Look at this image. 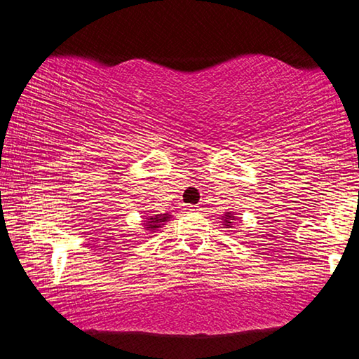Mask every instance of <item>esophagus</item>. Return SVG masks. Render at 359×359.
<instances>
[{
  "label": "esophagus",
  "mask_w": 359,
  "mask_h": 359,
  "mask_svg": "<svg viewBox=\"0 0 359 359\" xmlns=\"http://www.w3.org/2000/svg\"><path fill=\"white\" fill-rule=\"evenodd\" d=\"M185 210H189L190 211V213H194V211H195V213H198V211H201V208H200V206H187V208Z\"/></svg>",
  "instance_id": "esophagus-1"
}]
</instances>
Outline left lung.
<instances>
[{
  "label": "left lung",
  "instance_id": "left-lung-1",
  "mask_svg": "<svg viewBox=\"0 0 359 359\" xmlns=\"http://www.w3.org/2000/svg\"><path fill=\"white\" fill-rule=\"evenodd\" d=\"M237 219V216L234 213H229V211H226L224 216H223V224L226 228H232V223Z\"/></svg>",
  "mask_w": 359,
  "mask_h": 359
}]
</instances>
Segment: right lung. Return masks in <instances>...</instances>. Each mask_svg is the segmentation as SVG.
Returning <instances> with one entry per match:
<instances>
[{
  "mask_svg": "<svg viewBox=\"0 0 359 359\" xmlns=\"http://www.w3.org/2000/svg\"><path fill=\"white\" fill-rule=\"evenodd\" d=\"M170 219V215L169 213H164V215H154V216H148V218H144V221L141 224L144 226L146 231H151V232H156L159 228H163V226L168 223Z\"/></svg>",
  "mask_w": 359,
  "mask_h": 359,
  "instance_id": "1",
  "label": "right lung"
}]
</instances>
